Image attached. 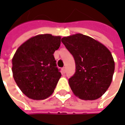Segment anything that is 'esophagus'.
I'll return each mask as SVG.
<instances>
[{"instance_id":"34e87169","label":"esophagus","mask_w":125,"mask_h":125,"mask_svg":"<svg viewBox=\"0 0 125 125\" xmlns=\"http://www.w3.org/2000/svg\"><path fill=\"white\" fill-rule=\"evenodd\" d=\"M62 72L63 74H65V67H63V68L62 69Z\"/></svg>"}]
</instances>
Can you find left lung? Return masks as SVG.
Masks as SVG:
<instances>
[{
    "mask_svg": "<svg viewBox=\"0 0 125 125\" xmlns=\"http://www.w3.org/2000/svg\"><path fill=\"white\" fill-rule=\"evenodd\" d=\"M74 56L76 72L69 79L73 93L83 100L101 97L113 80L115 62L111 51L101 42L81 33L61 40Z\"/></svg>",
    "mask_w": 125,
    "mask_h": 125,
    "instance_id": "8db88e82",
    "label": "left lung"
}]
</instances>
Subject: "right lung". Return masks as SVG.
<instances>
[{
	"label": "right lung",
	"instance_id": "right-lung-1",
	"mask_svg": "<svg viewBox=\"0 0 125 125\" xmlns=\"http://www.w3.org/2000/svg\"><path fill=\"white\" fill-rule=\"evenodd\" d=\"M60 36L41 34L32 37L16 51L12 60L14 79L28 98L42 100L54 92L61 77L53 53Z\"/></svg>",
	"mask_w": 125,
	"mask_h": 125
}]
</instances>
